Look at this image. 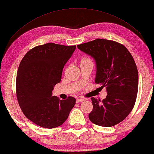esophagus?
I'll return each mask as SVG.
<instances>
[{
  "mask_svg": "<svg viewBox=\"0 0 154 154\" xmlns=\"http://www.w3.org/2000/svg\"><path fill=\"white\" fill-rule=\"evenodd\" d=\"M85 100L83 99V98H78V99L76 100V102L79 103V102H83V101H85Z\"/></svg>",
  "mask_w": 154,
  "mask_h": 154,
  "instance_id": "obj_1",
  "label": "esophagus"
}]
</instances>
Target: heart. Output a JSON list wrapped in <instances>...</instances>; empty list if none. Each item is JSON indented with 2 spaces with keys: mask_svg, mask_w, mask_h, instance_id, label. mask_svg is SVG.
<instances>
[{
  "mask_svg": "<svg viewBox=\"0 0 154 154\" xmlns=\"http://www.w3.org/2000/svg\"><path fill=\"white\" fill-rule=\"evenodd\" d=\"M87 63H93L91 59H90L88 57H83L80 60V65L87 64Z\"/></svg>",
  "mask_w": 154,
  "mask_h": 154,
  "instance_id": "1",
  "label": "heart"
}]
</instances>
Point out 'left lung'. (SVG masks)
<instances>
[{
	"label": "left lung",
	"mask_w": 154,
	"mask_h": 154,
	"mask_svg": "<svg viewBox=\"0 0 154 154\" xmlns=\"http://www.w3.org/2000/svg\"><path fill=\"white\" fill-rule=\"evenodd\" d=\"M77 47L95 60V82L107 91L102 101L91 98L90 121L103 127L118 124L132 111L137 100L138 74L132 54L123 44L108 39H97Z\"/></svg>",
	"instance_id": "left-lung-1"
}]
</instances>
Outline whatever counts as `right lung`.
Returning a JSON list of instances; mask_svg holds the SVG:
<instances>
[{"mask_svg":"<svg viewBox=\"0 0 154 154\" xmlns=\"http://www.w3.org/2000/svg\"><path fill=\"white\" fill-rule=\"evenodd\" d=\"M75 47L48 43L30 50L20 62L17 99L26 117L40 127L52 129L62 125L75 104L74 97L60 100L52 94Z\"/></svg>","mask_w":154,"mask_h":154,"instance_id":"right-lung-1","label":"right lung"}]
</instances>
